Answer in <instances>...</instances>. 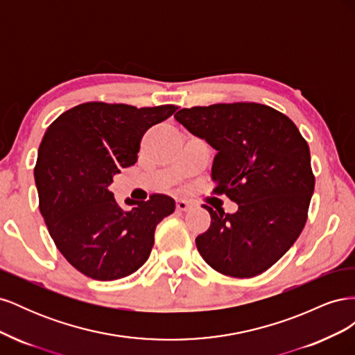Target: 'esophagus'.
Here are the masks:
<instances>
[{"mask_svg": "<svg viewBox=\"0 0 355 355\" xmlns=\"http://www.w3.org/2000/svg\"><path fill=\"white\" fill-rule=\"evenodd\" d=\"M191 206H192V204H191L189 201H187V200H182V198H179V200L176 201V209H178V210H180V211H187V210H189V209H191Z\"/></svg>", "mask_w": 355, "mask_h": 355, "instance_id": "esophagus-1", "label": "esophagus"}]
</instances>
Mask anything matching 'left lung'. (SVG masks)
Here are the masks:
<instances>
[{"label":"left lung","mask_w":355,"mask_h":355,"mask_svg":"<svg viewBox=\"0 0 355 355\" xmlns=\"http://www.w3.org/2000/svg\"><path fill=\"white\" fill-rule=\"evenodd\" d=\"M175 118L216 149L213 192L239 204L235 213L204 204L211 222L196 239L200 254L223 275L262 274L305 227L315 185L306 141L288 116L253 102L184 108Z\"/></svg>","instance_id":"8db88e82"}]
</instances>
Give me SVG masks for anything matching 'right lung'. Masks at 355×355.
<instances>
[{
	"label": "right lung",
	"mask_w": 355,
	"mask_h": 355,
	"mask_svg": "<svg viewBox=\"0 0 355 355\" xmlns=\"http://www.w3.org/2000/svg\"><path fill=\"white\" fill-rule=\"evenodd\" d=\"M176 110L87 102L59 115L42 136L34 170L40 211L59 252L81 274L112 282L148 261L157 225L175 211V200L127 198L132 209L123 210L110 185L136 163L148 128Z\"/></svg>",
	"instance_id": "right-lung-1"
}]
</instances>
